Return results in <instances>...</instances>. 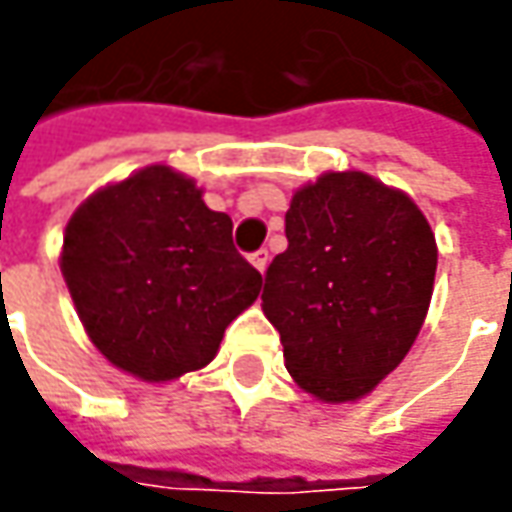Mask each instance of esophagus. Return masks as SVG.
<instances>
[{"label":"esophagus","instance_id":"1","mask_svg":"<svg viewBox=\"0 0 512 512\" xmlns=\"http://www.w3.org/2000/svg\"><path fill=\"white\" fill-rule=\"evenodd\" d=\"M267 262H270V253H267L265 247H262V250H256V253H250V265L256 267L259 273H265Z\"/></svg>","mask_w":512,"mask_h":512}]
</instances>
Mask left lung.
Masks as SVG:
<instances>
[{
  "instance_id": "1",
  "label": "left lung",
  "mask_w": 512,
  "mask_h": 512,
  "mask_svg": "<svg viewBox=\"0 0 512 512\" xmlns=\"http://www.w3.org/2000/svg\"><path fill=\"white\" fill-rule=\"evenodd\" d=\"M285 236L262 307L287 370L316 399L353 402L399 367L422 330L439 259L433 230L410 196L347 170L293 196Z\"/></svg>"
}]
</instances>
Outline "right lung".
I'll return each mask as SVG.
<instances>
[{
  "label": "right lung",
  "instance_id": "obj_1",
  "mask_svg": "<svg viewBox=\"0 0 512 512\" xmlns=\"http://www.w3.org/2000/svg\"><path fill=\"white\" fill-rule=\"evenodd\" d=\"M62 273L93 344L145 382L205 367L225 327L256 302L262 273L202 190L150 165L70 216Z\"/></svg>",
  "mask_w": 512,
  "mask_h": 512
}]
</instances>
